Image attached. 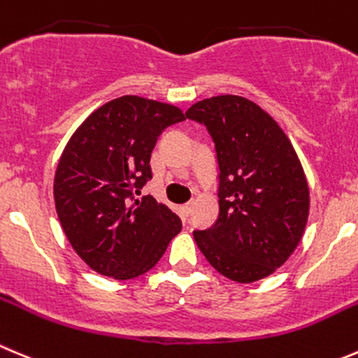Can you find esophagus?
<instances>
[{
    "mask_svg": "<svg viewBox=\"0 0 358 358\" xmlns=\"http://www.w3.org/2000/svg\"><path fill=\"white\" fill-rule=\"evenodd\" d=\"M192 208H194L192 203L183 204V206H182V215H183V218H189V217H190V213H192Z\"/></svg>",
    "mask_w": 358,
    "mask_h": 358,
    "instance_id": "esophagus-1",
    "label": "esophagus"
}]
</instances>
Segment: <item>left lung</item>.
Instances as JSON below:
<instances>
[{
	"label": "left lung",
	"instance_id": "left-lung-1",
	"mask_svg": "<svg viewBox=\"0 0 358 358\" xmlns=\"http://www.w3.org/2000/svg\"><path fill=\"white\" fill-rule=\"evenodd\" d=\"M185 117L206 126L218 169V217L194 239L225 278H266L296 250L308 222L310 190L296 150L271 117L239 96L204 99Z\"/></svg>",
	"mask_w": 358,
	"mask_h": 358
}]
</instances>
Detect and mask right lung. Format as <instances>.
<instances>
[{
	"instance_id": "right-lung-1",
	"label": "right lung",
	"mask_w": 358,
	"mask_h": 358,
	"mask_svg": "<svg viewBox=\"0 0 358 358\" xmlns=\"http://www.w3.org/2000/svg\"><path fill=\"white\" fill-rule=\"evenodd\" d=\"M176 106L124 96L96 110L66 145L54 178L59 222L73 250L105 276L131 280L161 260L182 222L152 196L150 155Z\"/></svg>"
}]
</instances>
